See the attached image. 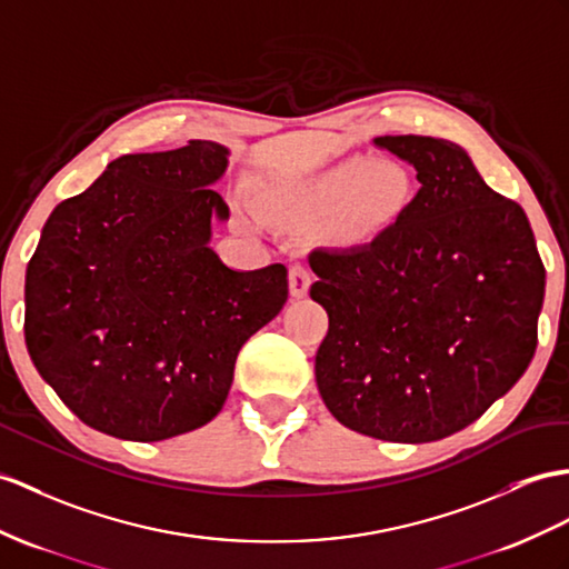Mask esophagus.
I'll list each match as a JSON object with an SVG mask.
<instances>
[{
	"label": "esophagus",
	"instance_id": "esophagus-1",
	"mask_svg": "<svg viewBox=\"0 0 569 569\" xmlns=\"http://www.w3.org/2000/svg\"><path fill=\"white\" fill-rule=\"evenodd\" d=\"M311 287V272L303 268V266H292L289 268V295L295 299L307 297Z\"/></svg>",
	"mask_w": 569,
	"mask_h": 569
}]
</instances>
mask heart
<instances>
[{
  "label": "heart",
  "instance_id": "1",
  "mask_svg": "<svg viewBox=\"0 0 569 569\" xmlns=\"http://www.w3.org/2000/svg\"><path fill=\"white\" fill-rule=\"evenodd\" d=\"M410 176L393 161L348 159L316 176H295L274 186L268 214L309 221L332 209V233L345 243H367L389 229L410 202Z\"/></svg>",
  "mask_w": 569,
  "mask_h": 569
}]
</instances>
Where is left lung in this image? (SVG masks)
<instances>
[{"label": "left lung", "instance_id": "left-lung-1", "mask_svg": "<svg viewBox=\"0 0 569 569\" xmlns=\"http://www.w3.org/2000/svg\"><path fill=\"white\" fill-rule=\"evenodd\" d=\"M420 190L357 248H316L311 299L328 311L316 383L340 425L383 441L445 439L529 367L546 295L529 219L480 178L466 149L386 134Z\"/></svg>", "mask_w": 569, "mask_h": 569}]
</instances>
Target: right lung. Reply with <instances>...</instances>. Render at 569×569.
Instances as JSON below:
<instances>
[{"label":"right lung","instance_id":"right-lung-1","mask_svg":"<svg viewBox=\"0 0 569 569\" xmlns=\"http://www.w3.org/2000/svg\"><path fill=\"white\" fill-rule=\"evenodd\" d=\"M229 149L190 140L108 163L54 207L26 270V348L77 418L161 441L224 406L243 342L282 311L287 268L239 272L210 248Z\"/></svg>","mask_w":569,"mask_h":569}]
</instances>
